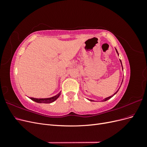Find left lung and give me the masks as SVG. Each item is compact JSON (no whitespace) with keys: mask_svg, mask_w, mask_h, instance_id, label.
<instances>
[{"mask_svg":"<svg viewBox=\"0 0 147 147\" xmlns=\"http://www.w3.org/2000/svg\"><path fill=\"white\" fill-rule=\"evenodd\" d=\"M115 50H116V51H117V54L119 55V54H118V51H117V49L116 48H115ZM120 62H121V66H122V69H123V65H122V63H121V60H120ZM123 80H122V82H121V84H122V83H123ZM120 87H121V86H120ZM119 89H118V90L116 91V92H115V93H114V94L112 95V96H109V97H106V98H105L104 100H102V102H103V101H106V100H109V99H110V98H112V97L115 95V94H117V92L118 91V90H119ZM89 100H90V99H89ZM90 101H94V100H90Z\"/></svg>","mask_w":147,"mask_h":147,"instance_id":"8db88e82","label":"left lung"}]
</instances>
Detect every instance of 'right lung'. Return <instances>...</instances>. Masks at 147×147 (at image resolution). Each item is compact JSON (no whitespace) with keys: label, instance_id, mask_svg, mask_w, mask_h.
Wrapping results in <instances>:
<instances>
[{"label":"right lung","instance_id":"obj_1","mask_svg":"<svg viewBox=\"0 0 147 147\" xmlns=\"http://www.w3.org/2000/svg\"><path fill=\"white\" fill-rule=\"evenodd\" d=\"M61 95V92H59L58 94L57 95L51 97H49V98H42V99H38V98H34V97H29V98L32 100L34 102H36L37 103H43V104H50L51 102L55 101L59 96Z\"/></svg>","mask_w":147,"mask_h":147}]
</instances>
